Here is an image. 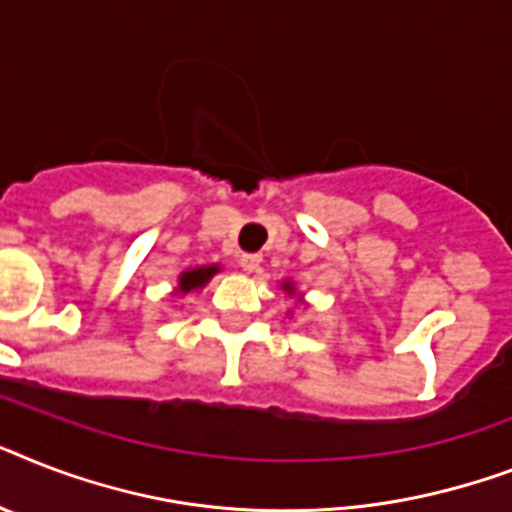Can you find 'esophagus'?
I'll use <instances>...</instances> for the list:
<instances>
[{
	"instance_id": "esophagus-1",
	"label": "esophagus",
	"mask_w": 512,
	"mask_h": 512,
	"mask_svg": "<svg viewBox=\"0 0 512 512\" xmlns=\"http://www.w3.org/2000/svg\"><path fill=\"white\" fill-rule=\"evenodd\" d=\"M260 263H263V257L260 255H239V268L247 270V273H255V270L260 268Z\"/></svg>"
}]
</instances>
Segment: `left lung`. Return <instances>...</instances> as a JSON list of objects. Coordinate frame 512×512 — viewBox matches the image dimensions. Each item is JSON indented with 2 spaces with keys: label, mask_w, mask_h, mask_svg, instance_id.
<instances>
[{
  "label": "left lung",
  "mask_w": 512,
  "mask_h": 512,
  "mask_svg": "<svg viewBox=\"0 0 512 512\" xmlns=\"http://www.w3.org/2000/svg\"><path fill=\"white\" fill-rule=\"evenodd\" d=\"M286 289H292V286H289V284H286Z\"/></svg>",
  "instance_id": "obj_1"
}]
</instances>
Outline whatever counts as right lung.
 Returning a JSON list of instances; mask_svg holds the SVG:
<instances>
[{
    "label": "right lung",
    "instance_id": "1",
    "mask_svg": "<svg viewBox=\"0 0 512 512\" xmlns=\"http://www.w3.org/2000/svg\"><path fill=\"white\" fill-rule=\"evenodd\" d=\"M215 265H210V268H197V270H186L184 276H181V284H178V292L186 294L191 292V289H199V286H205L207 281H210V276L215 273Z\"/></svg>",
    "mask_w": 512,
    "mask_h": 512
}]
</instances>
